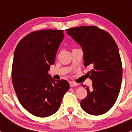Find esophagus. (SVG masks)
<instances>
[{"label":"esophagus","instance_id":"1","mask_svg":"<svg viewBox=\"0 0 132 132\" xmlns=\"http://www.w3.org/2000/svg\"><path fill=\"white\" fill-rule=\"evenodd\" d=\"M70 87H77V86H78V84L75 83V82H70Z\"/></svg>","mask_w":132,"mask_h":132}]
</instances>
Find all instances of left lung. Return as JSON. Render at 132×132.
I'll list each match as a JSON object with an SVG mask.
<instances>
[{"label":"left lung","mask_w":132,"mask_h":132,"mask_svg":"<svg viewBox=\"0 0 132 132\" xmlns=\"http://www.w3.org/2000/svg\"><path fill=\"white\" fill-rule=\"evenodd\" d=\"M66 32L82 47L84 65L93 66L87 73L93 87L83 86L87 95L81 101V107L91 115L105 114L116 102L121 85L123 68L118 45L109 33L95 26L70 28Z\"/></svg>","instance_id":"1"}]
</instances>
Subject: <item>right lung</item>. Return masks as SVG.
<instances>
[{
	"mask_svg": "<svg viewBox=\"0 0 132 132\" xmlns=\"http://www.w3.org/2000/svg\"><path fill=\"white\" fill-rule=\"evenodd\" d=\"M63 38V30H37L22 38L14 50V89L20 104L35 116L45 118L56 112L70 89L67 80H56L48 74Z\"/></svg>",
	"mask_w": 132,
	"mask_h": 132,
	"instance_id": "add662e5",
	"label": "right lung"
}]
</instances>
